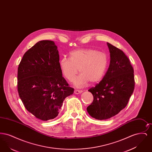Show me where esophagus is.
Returning <instances> with one entry per match:
<instances>
[{
	"label": "esophagus",
	"instance_id": "esophagus-1",
	"mask_svg": "<svg viewBox=\"0 0 152 152\" xmlns=\"http://www.w3.org/2000/svg\"><path fill=\"white\" fill-rule=\"evenodd\" d=\"M82 92H83V91H80V90H77V89H75V91H74L75 94H81Z\"/></svg>",
	"mask_w": 152,
	"mask_h": 152
}]
</instances>
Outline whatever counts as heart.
Here are the masks:
<instances>
[{
    "instance_id": "1",
    "label": "heart",
    "mask_w": 152,
    "mask_h": 152,
    "mask_svg": "<svg viewBox=\"0 0 152 152\" xmlns=\"http://www.w3.org/2000/svg\"><path fill=\"white\" fill-rule=\"evenodd\" d=\"M61 72L65 79H72L80 69V74L75 80V87L81 88L96 84L102 79L108 66V58L105 53L94 49H79L71 51L69 58H61L59 61Z\"/></svg>"
}]
</instances>
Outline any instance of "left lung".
<instances>
[{"instance_id": "8db88e82", "label": "left lung", "mask_w": 152, "mask_h": 152, "mask_svg": "<svg viewBox=\"0 0 152 152\" xmlns=\"http://www.w3.org/2000/svg\"><path fill=\"white\" fill-rule=\"evenodd\" d=\"M107 45L110 52L108 71L99 84L88 90L94 101L87 112L99 120L110 118L125 108L134 88V71L129 58L111 44Z\"/></svg>"}]
</instances>
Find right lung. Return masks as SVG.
<instances>
[{"label": "right lung", "mask_w": 152, "mask_h": 152, "mask_svg": "<svg viewBox=\"0 0 152 152\" xmlns=\"http://www.w3.org/2000/svg\"><path fill=\"white\" fill-rule=\"evenodd\" d=\"M18 91L25 108L36 118L47 121L58 116L74 89L63 77L54 42L40 41L24 53L18 69Z\"/></svg>", "instance_id": "right-lung-1"}]
</instances>
